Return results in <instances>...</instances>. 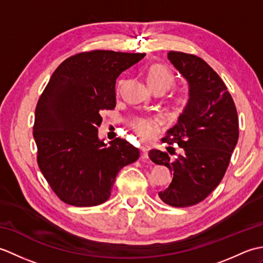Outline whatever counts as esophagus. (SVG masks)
I'll return each mask as SVG.
<instances>
[{"mask_svg":"<svg viewBox=\"0 0 263 263\" xmlns=\"http://www.w3.org/2000/svg\"><path fill=\"white\" fill-rule=\"evenodd\" d=\"M140 150H141L142 158H148V152L150 150V147L148 146V144H141Z\"/></svg>","mask_w":263,"mask_h":263,"instance_id":"34e87169","label":"esophagus"}]
</instances>
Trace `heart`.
I'll use <instances>...</instances> for the list:
<instances>
[{"label":"heart","mask_w":263,"mask_h":263,"mask_svg":"<svg viewBox=\"0 0 263 263\" xmlns=\"http://www.w3.org/2000/svg\"><path fill=\"white\" fill-rule=\"evenodd\" d=\"M176 77L168 66L156 63L149 68L147 72V82L154 91L160 90L165 92L175 85ZM190 102V93L186 89H178L172 97L171 114L178 116L186 108ZM161 122L157 117L139 116L135 117L130 123V126L137 136L142 140L149 141L157 136Z\"/></svg>","instance_id":"b5f03b06"}]
</instances>
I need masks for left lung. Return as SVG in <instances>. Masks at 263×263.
<instances>
[{"label":"left lung","mask_w":263,"mask_h":263,"mask_svg":"<svg viewBox=\"0 0 263 263\" xmlns=\"http://www.w3.org/2000/svg\"><path fill=\"white\" fill-rule=\"evenodd\" d=\"M168 60L187 80L190 102L163 141L176 144L182 153L171 159L154 149L149 157L173 173L172 183L159 198L184 208L203 201L221 182L238 140V116L224 81L204 60L174 51Z\"/></svg>","instance_id":"obj_1"}]
</instances>
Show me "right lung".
<instances>
[{
    "label": "right lung",
    "mask_w": 263,
    "mask_h": 263,
    "mask_svg": "<svg viewBox=\"0 0 263 263\" xmlns=\"http://www.w3.org/2000/svg\"><path fill=\"white\" fill-rule=\"evenodd\" d=\"M144 55L103 49L76 54L58 66L39 97L32 127L37 164L63 202H105L117 173L140 156L125 139L106 146L98 126L100 111L116 106V79Z\"/></svg>",
    "instance_id": "obj_1"
}]
</instances>
